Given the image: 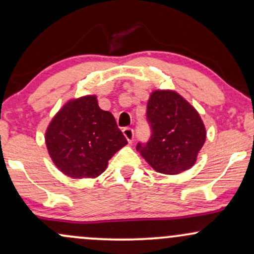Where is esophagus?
I'll return each instance as SVG.
<instances>
[{
	"instance_id": "obj_1",
	"label": "esophagus",
	"mask_w": 254,
	"mask_h": 254,
	"mask_svg": "<svg viewBox=\"0 0 254 254\" xmlns=\"http://www.w3.org/2000/svg\"><path fill=\"white\" fill-rule=\"evenodd\" d=\"M123 133H124L125 138L127 139V142L131 143L133 139V136H135V133H133V129H131V127H124Z\"/></svg>"
}]
</instances>
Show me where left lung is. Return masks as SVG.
Instances as JSON below:
<instances>
[{
  "label": "left lung",
  "instance_id": "8db88e82",
  "mask_svg": "<svg viewBox=\"0 0 254 254\" xmlns=\"http://www.w3.org/2000/svg\"><path fill=\"white\" fill-rule=\"evenodd\" d=\"M151 135L136 149L159 173L179 174L194 165L205 142V127L199 115L173 90H155L147 105Z\"/></svg>",
  "mask_w": 254,
  "mask_h": 254
}]
</instances>
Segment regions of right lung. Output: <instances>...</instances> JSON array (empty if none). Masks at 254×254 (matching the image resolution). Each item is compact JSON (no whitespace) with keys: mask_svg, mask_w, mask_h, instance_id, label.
Returning <instances> with one entry per match:
<instances>
[{"mask_svg":"<svg viewBox=\"0 0 254 254\" xmlns=\"http://www.w3.org/2000/svg\"><path fill=\"white\" fill-rule=\"evenodd\" d=\"M52 161L71 178H95L109 160L127 144L113 115L99 107L95 95L68 101L45 132Z\"/></svg>","mask_w":254,"mask_h":254,"instance_id":"add662e5","label":"right lung"}]
</instances>
